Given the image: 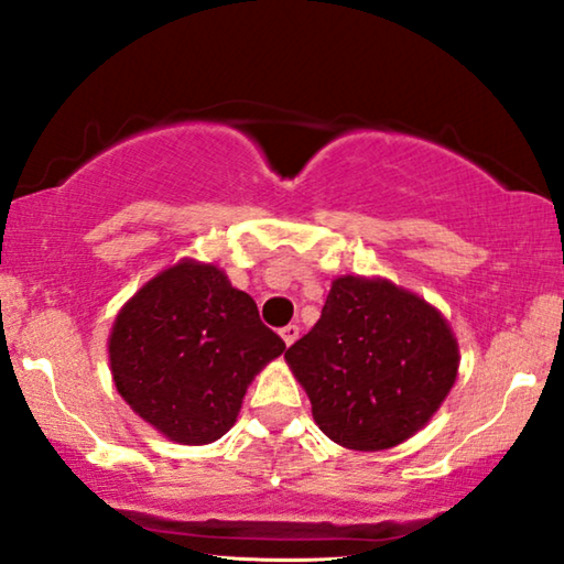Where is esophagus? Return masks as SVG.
I'll list each match as a JSON object with an SVG mask.
<instances>
[{"instance_id":"obj_1","label":"esophagus","mask_w":564,"mask_h":564,"mask_svg":"<svg viewBox=\"0 0 564 564\" xmlns=\"http://www.w3.org/2000/svg\"><path fill=\"white\" fill-rule=\"evenodd\" d=\"M281 337L286 345H294L299 340V325H286L281 329Z\"/></svg>"}]
</instances>
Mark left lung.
I'll list each match as a JSON object with an SVG mask.
<instances>
[{
  "instance_id": "obj_1",
  "label": "left lung",
  "mask_w": 564,
  "mask_h": 564,
  "mask_svg": "<svg viewBox=\"0 0 564 564\" xmlns=\"http://www.w3.org/2000/svg\"><path fill=\"white\" fill-rule=\"evenodd\" d=\"M286 360L335 444L381 452L415 435L452 392L459 345L435 306L384 278H335Z\"/></svg>"
}]
</instances>
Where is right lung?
<instances>
[{"label": "right lung", "mask_w": 564, "mask_h": 564, "mask_svg": "<svg viewBox=\"0 0 564 564\" xmlns=\"http://www.w3.org/2000/svg\"><path fill=\"white\" fill-rule=\"evenodd\" d=\"M286 343L224 270L180 260L144 283L112 322L116 389L170 441L204 446L237 423L245 392Z\"/></svg>", "instance_id": "add662e5"}]
</instances>
